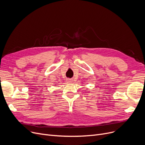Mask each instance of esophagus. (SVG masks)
<instances>
[{
    "instance_id": "obj_1",
    "label": "esophagus",
    "mask_w": 145,
    "mask_h": 145,
    "mask_svg": "<svg viewBox=\"0 0 145 145\" xmlns=\"http://www.w3.org/2000/svg\"><path fill=\"white\" fill-rule=\"evenodd\" d=\"M66 81L68 83H72V82H73V80L72 79H67Z\"/></svg>"
}]
</instances>
